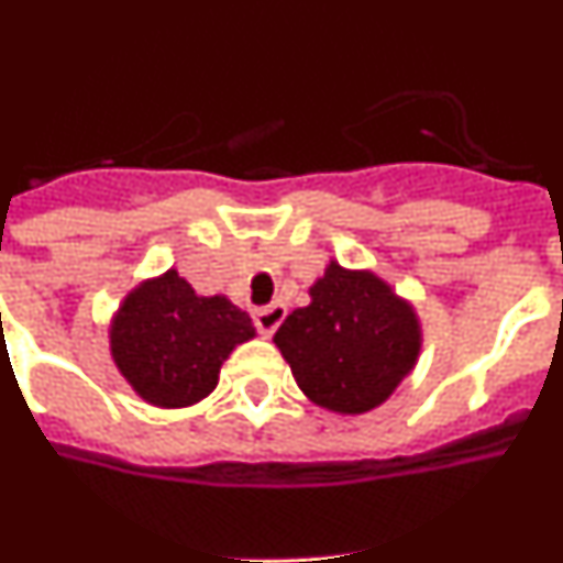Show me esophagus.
I'll use <instances>...</instances> for the list:
<instances>
[{
    "label": "esophagus",
    "instance_id": "1",
    "mask_svg": "<svg viewBox=\"0 0 563 563\" xmlns=\"http://www.w3.org/2000/svg\"><path fill=\"white\" fill-rule=\"evenodd\" d=\"M285 316H287V307L278 305V301H273V305L258 307V310L253 312V324H256V330L262 332V335L271 338L273 332L278 330V324L285 321Z\"/></svg>",
    "mask_w": 563,
    "mask_h": 563
}]
</instances>
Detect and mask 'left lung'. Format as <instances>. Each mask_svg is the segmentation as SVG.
I'll use <instances>...</instances> for the list:
<instances>
[{
	"label": "left lung",
	"instance_id": "8db88e82",
	"mask_svg": "<svg viewBox=\"0 0 563 563\" xmlns=\"http://www.w3.org/2000/svg\"><path fill=\"white\" fill-rule=\"evenodd\" d=\"M310 296V305L292 310L273 335L298 389L341 415L380 406L415 369V310L375 273L343 271L335 262Z\"/></svg>",
	"mask_w": 563,
	"mask_h": 563
}]
</instances>
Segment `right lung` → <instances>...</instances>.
<instances>
[{"label":"right lung","mask_w":563,"mask_h":563,"mask_svg":"<svg viewBox=\"0 0 563 563\" xmlns=\"http://www.w3.org/2000/svg\"><path fill=\"white\" fill-rule=\"evenodd\" d=\"M253 335L245 310L225 296H197L168 271L129 292L109 338L132 389L154 406L180 409L211 395L222 361Z\"/></svg>","instance_id":"add662e5"}]
</instances>
